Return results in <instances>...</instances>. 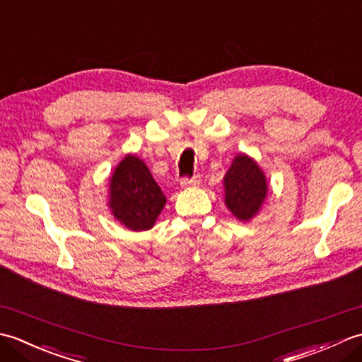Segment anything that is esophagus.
Here are the masks:
<instances>
[{
    "label": "esophagus",
    "mask_w": 362,
    "mask_h": 362,
    "mask_svg": "<svg viewBox=\"0 0 362 362\" xmlns=\"http://www.w3.org/2000/svg\"><path fill=\"white\" fill-rule=\"evenodd\" d=\"M199 183H201V175L196 174L193 177H183L180 180V185L182 187H197Z\"/></svg>",
    "instance_id": "1"
}]
</instances>
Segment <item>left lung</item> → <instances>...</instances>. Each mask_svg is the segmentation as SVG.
<instances>
[{"mask_svg":"<svg viewBox=\"0 0 362 362\" xmlns=\"http://www.w3.org/2000/svg\"><path fill=\"white\" fill-rule=\"evenodd\" d=\"M226 204L238 219L247 221L266 197V179L258 165L247 156H238L224 179Z\"/></svg>","mask_w":362,"mask_h":362,"instance_id":"1","label":"left lung"}]
</instances>
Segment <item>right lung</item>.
Masks as SVG:
<instances>
[{"mask_svg":"<svg viewBox=\"0 0 362 362\" xmlns=\"http://www.w3.org/2000/svg\"><path fill=\"white\" fill-rule=\"evenodd\" d=\"M166 202L165 194L140 158L127 156L113 173L110 206L113 216L130 230L153 226Z\"/></svg>","mask_w":362,"mask_h":362,"instance_id":"obj_1","label":"right lung"}]
</instances>
